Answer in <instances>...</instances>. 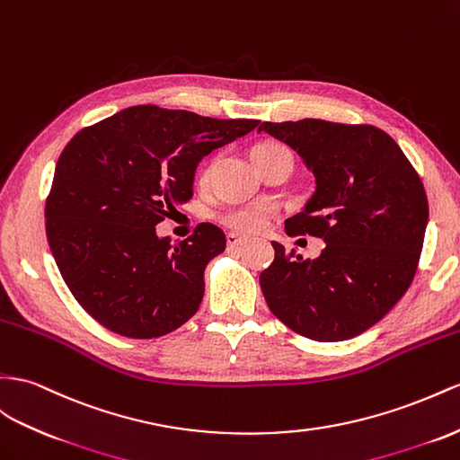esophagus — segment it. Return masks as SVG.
<instances>
[{"label":"esophagus","instance_id":"obj_1","mask_svg":"<svg viewBox=\"0 0 460 460\" xmlns=\"http://www.w3.org/2000/svg\"><path fill=\"white\" fill-rule=\"evenodd\" d=\"M244 243H246V237H241V234H237V233H229L227 234V246H229V249H237V246H241Z\"/></svg>","mask_w":460,"mask_h":460}]
</instances>
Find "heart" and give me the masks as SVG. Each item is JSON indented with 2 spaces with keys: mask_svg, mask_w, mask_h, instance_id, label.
Here are the masks:
<instances>
[{
  "mask_svg": "<svg viewBox=\"0 0 460 460\" xmlns=\"http://www.w3.org/2000/svg\"><path fill=\"white\" fill-rule=\"evenodd\" d=\"M276 151H289V149L286 146L276 144V141H261V144H256L252 147L251 157L252 155H262V153H276ZM206 176H208V169L202 171L199 179L206 181ZM272 216H274V209L270 206L254 204V206H243V208L227 209L226 214L221 216V221L234 231L258 233L268 226V221L272 219Z\"/></svg>",
  "mask_w": 460,
  "mask_h": 460,
  "instance_id": "b5f03b06",
  "label": "heart"
}]
</instances>
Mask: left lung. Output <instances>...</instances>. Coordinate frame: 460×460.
Listing matches in <instances>:
<instances>
[{
    "label": "left lung",
    "instance_id": "8db88e82",
    "mask_svg": "<svg viewBox=\"0 0 460 460\" xmlns=\"http://www.w3.org/2000/svg\"><path fill=\"white\" fill-rule=\"evenodd\" d=\"M296 149L314 174V194L286 221L288 234L326 243L314 261L272 243L276 256L261 274L278 319L316 342H340L379 323L416 276L429 217L416 169L383 129L305 118L262 122Z\"/></svg>",
    "mask_w": 460,
    "mask_h": 460
}]
</instances>
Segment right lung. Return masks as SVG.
<instances>
[{"instance_id":"obj_1","label":"right lung","mask_w":460,"mask_h":460,"mask_svg":"<svg viewBox=\"0 0 460 460\" xmlns=\"http://www.w3.org/2000/svg\"><path fill=\"white\" fill-rule=\"evenodd\" d=\"M258 124L139 104L69 139L46 198V237L66 286L99 324L147 340L192 319L226 233L199 223L171 243L155 226L192 198L202 157Z\"/></svg>"}]
</instances>
